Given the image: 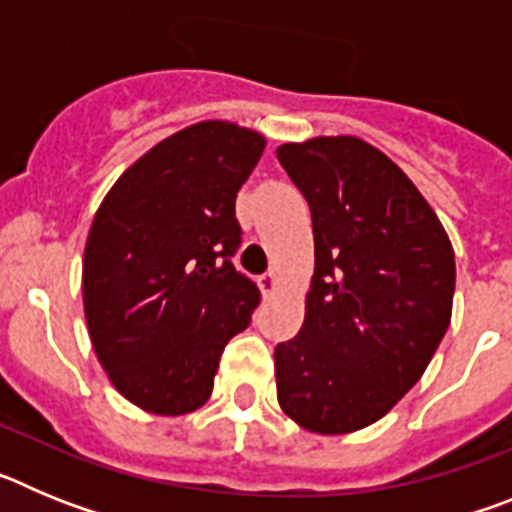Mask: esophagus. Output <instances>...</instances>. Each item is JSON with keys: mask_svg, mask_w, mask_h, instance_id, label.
I'll list each match as a JSON object with an SVG mask.
<instances>
[{"mask_svg": "<svg viewBox=\"0 0 512 512\" xmlns=\"http://www.w3.org/2000/svg\"><path fill=\"white\" fill-rule=\"evenodd\" d=\"M259 284H261V292H264L266 297H271L279 287V274H277V271H266L264 277L259 279Z\"/></svg>", "mask_w": 512, "mask_h": 512, "instance_id": "obj_1", "label": "esophagus"}]
</instances>
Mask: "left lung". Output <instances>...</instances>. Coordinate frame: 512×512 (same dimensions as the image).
<instances>
[{"mask_svg": "<svg viewBox=\"0 0 512 512\" xmlns=\"http://www.w3.org/2000/svg\"><path fill=\"white\" fill-rule=\"evenodd\" d=\"M277 158L315 238L305 323L274 348L277 400L307 431L354 433L431 364L451 323L454 248L405 171L366 140L284 143Z\"/></svg>", "mask_w": 512, "mask_h": 512, "instance_id": "1", "label": "left lung"}]
</instances>
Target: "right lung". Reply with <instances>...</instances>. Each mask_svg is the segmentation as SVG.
<instances>
[{
    "label": "right lung",
    "mask_w": 512,
    "mask_h": 512,
    "mask_svg": "<svg viewBox=\"0 0 512 512\" xmlns=\"http://www.w3.org/2000/svg\"><path fill=\"white\" fill-rule=\"evenodd\" d=\"M266 140L205 120L156 143L107 192L84 248V315L115 390L153 415L212 395L223 348L248 328L259 287L235 271V194Z\"/></svg>",
    "instance_id": "1"
}]
</instances>
